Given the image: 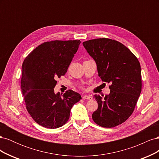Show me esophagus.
Instances as JSON below:
<instances>
[{
	"label": "esophagus",
	"mask_w": 159,
	"mask_h": 159,
	"mask_svg": "<svg viewBox=\"0 0 159 159\" xmlns=\"http://www.w3.org/2000/svg\"><path fill=\"white\" fill-rule=\"evenodd\" d=\"M83 99H88V100H92V97L90 95H85L83 96Z\"/></svg>",
	"instance_id": "esophagus-1"
}]
</instances>
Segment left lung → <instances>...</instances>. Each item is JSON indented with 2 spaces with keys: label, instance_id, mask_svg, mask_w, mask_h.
Here are the masks:
<instances>
[{
  "label": "left lung",
  "instance_id": "left-lung-1",
  "mask_svg": "<svg viewBox=\"0 0 159 159\" xmlns=\"http://www.w3.org/2000/svg\"><path fill=\"white\" fill-rule=\"evenodd\" d=\"M97 65L98 75L111 84L110 93L94 95L98 108L92 114L98 125L111 128L131 116L141 92V69L138 59L121 43L109 38L83 42Z\"/></svg>",
  "mask_w": 159,
  "mask_h": 159
}]
</instances>
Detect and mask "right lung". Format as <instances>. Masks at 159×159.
I'll use <instances>...</instances> for the list:
<instances>
[{
  "label": "right lung",
  "instance_id": "right-lung-1",
  "mask_svg": "<svg viewBox=\"0 0 159 159\" xmlns=\"http://www.w3.org/2000/svg\"><path fill=\"white\" fill-rule=\"evenodd\" d=\"M80 40L44 42L24 60L21 89L28 112L40 125L48 129L63 126L68 121L80 94L69 89L55 93L56 79L64 75L78 50Z\"/></svg>",
  "mask_w": 159,
  "mask_h": 159
}]
</instances>
